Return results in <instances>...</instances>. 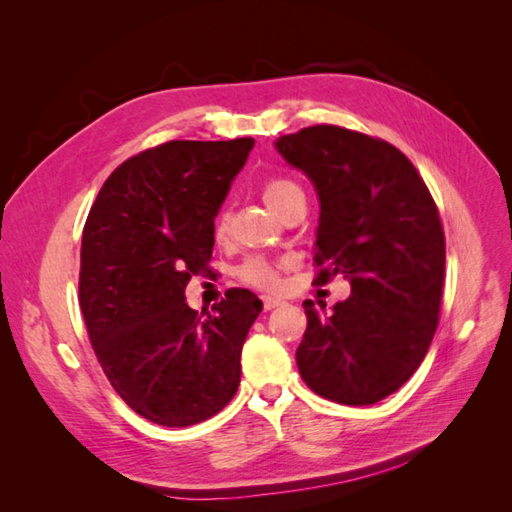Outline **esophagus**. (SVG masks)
I'll use <instances>...</instances> for the list:
<instances>
[{
  "label": "esophagus",
  "mask_w": 512,
  "mask_h": 512,
  "mask_svg": "<svg viewBox=\"0 0 512 512\" xmlns=\"http://www.w3.org/2000/svg\"><path fill=\"white\" fill-rule=\"evenodd\" d=\"M262 305H265V309L269 312V309H275L277 305H282L280 299H271V297H262Z\"/></svg>",
  "instance_id": "obj_1"
}]
</instances>
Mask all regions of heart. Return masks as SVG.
Returning a JSON list of instances; mask_svg holds the SVG:
<instances>
[{
  "label": "heart",
  "instance_id": "b5f03b06",
  "mask_svg": "<svg viewBox=\"0 0 512 512\" xmlns=\"http://www.w3.org/2000/svg\"><path fill=\"white\" fill-rule=\"evenodd\" d=\"M262 200H265V205L273 213H277L282 218V215L292 205H297L299 200H305V192L297 181H292L288 177H273L265 185H262ZM228 230H230V213L220 211L218 215H215V222H213L215 241H224L228 237ZM286 265H288L286 258L250 256L239 265L237 277L243 284L252 286L256 290L273 292L282 284L280 269Z\"/></svg>",
  "mask_w": 512,
  "mask_h": 512
}]
</instances>
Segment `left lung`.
Wrapping results in <instances>:
<instances>
[{"instance_id": "obj_1", "label": "left lung", "mask_w": 512, "mask_h": 512, "mask_svg": "<svg viewBox=\"0 0 512 512\" xmlns=\"http://www.w3.org/2000/svg\"><path fill=\"white\" fill-rule=\"evenodd\" d=\"M275 145L320 196L314 284L344 275L352 286L324 318L303 303L299 374L337 404H376L408 382L438 329L446 262L438 207L414 164L378 136L318 123Z\"/></svg>"}]
</instances>
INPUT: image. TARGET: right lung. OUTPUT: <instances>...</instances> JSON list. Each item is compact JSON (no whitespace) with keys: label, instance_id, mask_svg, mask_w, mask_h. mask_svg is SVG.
<instances>
[{"label":"right lung","instance_id":"obj_1","mask_svg":"<svg viewBox=\"0 0 512 512\" xmlns=\"http://www.w3.org/2000/svg\"><path fill=\"white\" fill-rule=\"evenodd\" d=\"M254 138L166 141L119 164L83 228L79 303L117 395L143 418L190 427L226 408L262 303L230 288L211 312L185 303L209 273L213 220Z\"/></svg>","mask_w":512,"mask_h":512}]
</instances>
